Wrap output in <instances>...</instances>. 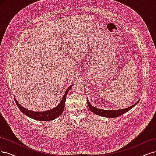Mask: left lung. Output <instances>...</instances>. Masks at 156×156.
Returning a JSON list of instances; mask_svg holds the SVG:
<instances>
[{"mask_svg":"<svg viewBox=\"0 0 156 156\" xmlns=\"http://www.w3.org/2000/svg\"><path fill=\"white\" fill-rule=\"evenodd\" d=\"M87 102L88 104V107L90 111H91L92 113L96 114L97 115H100V116L104 117H108V118H115V117H117L122 115V114L126 113L127 112L129 111L130 109L133 108L135 105H136L139 101L135 103L134 105H132L128 108H125V109H117V110H104V109H98L94 107L93 105H92L91 104H90L88 98L87 99Z\"/></svg>","mask_w":156,"mask_h":156,"instance_id":"left-lung-1","label":"left lung"}]
</instances>
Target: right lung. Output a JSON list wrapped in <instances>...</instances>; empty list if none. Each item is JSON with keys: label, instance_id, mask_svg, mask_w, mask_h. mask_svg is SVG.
<instances>
[{"label": "right lung", "instance_id": "obj_1", "mask_svg": "<svg viewBox=\"0 0 156 156\" xmlns=\"http://www.w3.org/2000/svg\"><path fill=\"white\" fill-rule=\"evenodd\" d=\"M71 87H72V85H70V86L68 87V89L66 90V91H65L63 97L61 100V102H59V104L57 105V106L55 107L53 109L48 110V111L40 112H32L31 110L24 108V107L22 106L21 105H20L16 98H15V101L16 102V104L18 106L19 109L21 111V112H23L25 115H27V116H28V117L39 120V121H49V120H52L55 119H56L59 116V115H61L63 112L67 94L69 91V89L71 88Z\"/></svg>", "mask_w": 156, "mask_h": 156}]
</instances>
